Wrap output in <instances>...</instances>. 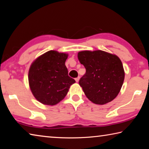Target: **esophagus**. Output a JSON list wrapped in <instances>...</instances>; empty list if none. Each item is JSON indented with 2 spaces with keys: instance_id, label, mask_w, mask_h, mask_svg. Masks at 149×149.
Wrapping results in <instances>:
<instances>
[{
  "instance_id": "34e87169",
  "label": "esophagus",
  "mask_w": 149,
  "mask_h": 149,
  "mask_svg": "<svg viewBox=\"0 0 149 149\" xmlns=\"http://www.w3.org/2000/svg\"><path fill=\"white\" fill-rule=\"evenodd\" d=\"M79 77H76V78H75V81H76V82H78V81H79Z\"/></svg>"
}]
</instances>
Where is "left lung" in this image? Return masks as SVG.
Segmentation results:
<instances>
[{"label":"left lung","mask_w":149,"mask_h":149,"mask_svg":"<svg viewBox=\"0 0 149 149\" xmlns=\"http://www.w3.org/2000/svg\"><path fill=\"white\" fill-rule=\"evenodd\" d=\"M77 57L86 69L79 84L89 100L100 105L114 100L120 91L125 77L119 58L100 50L81 51Z\"/></svg>","instance_id":"8db88e82"}]
</instances>
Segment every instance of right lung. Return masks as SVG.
Here are the masks:
<instances>
[{
    "label": "right lung",
    "instance_id": "1",
    "mask_svg": "<svg viewBox=\"0 0 149 149\" xmlns=\"http://www.w3.org/2000/svg\"><path fill=\"white\" fill-rule=\"evenodd\" d=\"M68 54L49 50L37 58L29 70L28 80L33 95L46 105H55L66 96L75 81L68 75L65 65Z\"/></svg>",
    "mask_w": 149,
    "mask_h": 149
}]
</instances>
